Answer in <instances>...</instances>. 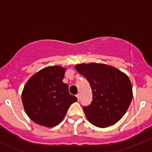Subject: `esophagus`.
<instances>
[{"instance_id":"obj_1","label":"esophagus","mask_w":152,"mask_h":152,"mask_svg":"<svg viewBox=\"0 0 152 152\" xmlns=\"http://www.w3.org/2000/svg\"><path fill=\"white\" fill-rule=\"evenodd\" d=\"M76 98H77L78 101H80V94H77V95H76Z\"/></svg>"}]
</instances>
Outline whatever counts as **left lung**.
Returning <instances> with one entry per match:
<instances>
[{"label": "left lung", "instance_id": "8db88e82", "mask_svg": "<svg viewBox=\"0 0 152 152\" xmlns=\"http://www.w3.org/2000/svg\"><path fill=\"white\" fill-rule=\"evenodd\" d=\"M76 71L84 76L92 91V102L83 107L92 125L106 128L118 122L126 113L132 99L129 76L115 67L100 63L78 64Z\"/></svg>", "mask_w": 152, "mask_h": 152}]
</instances>
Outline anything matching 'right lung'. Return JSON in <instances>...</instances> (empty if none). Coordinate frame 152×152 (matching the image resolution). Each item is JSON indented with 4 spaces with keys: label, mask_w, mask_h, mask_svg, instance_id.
Listing matches in <instances>:
<instances>
[{
    "label": "right lung",
    "mask_w": 152,
    "mask_h": 152,
    "mask_svg": "<svg viewBox=\"0 0 152 152\" xmlns=\"http://www.w3.org/2000/svg\"><path fill=\"white\" fill-rule=\"evenodd\" d=\"M66 69L59 65L39 70L27 80L22 91V102L27 115L45 127H54L66 115L72 103L77 101L63 83Z\"/></svg>",
    "instance_id": "add662e5"
}]
</instances>
